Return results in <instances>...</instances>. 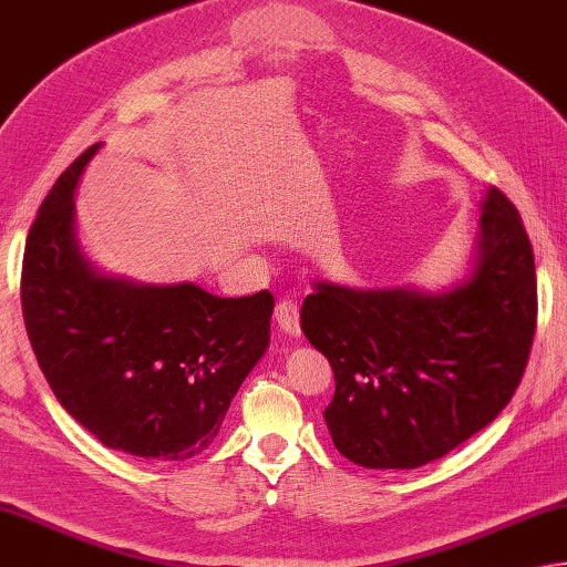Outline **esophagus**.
Returning a JSON list of instances; mask_svg holds the SVG:
<instances>
[{"mask_svg": "<svg viewBox=\"0 0 567 567\" xmlns=\"http://www.w3.org/2000/svg\"><path fill=\"white\" fill-rule=\"evenodd\" d=\"M274 318H276V322H279V328L286 334L298 338V334H300V316H298V306L293 303L291 298H284V300H279V303H276Z\"/></svg>", "mask_w": 567, "mask_h": 567, "instance_id": "1", "label": "esophagus"}]
</instances>
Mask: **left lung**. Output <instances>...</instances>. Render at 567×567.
<instances>
[{
  "instance_id": "obj_1",
  "label": "left lung",
  "mask_w": 567,
  "mask_h": 567,
  "mask_svg": "<svg viewBox=\"0 0 567 567\" xmlns=\"http://www.w3.org/2000/svg\"><path fill=\"white\" fill-rule=\"evenodd\" d=\"M467 274L443 291L316 281L300 308L328 357L334 447L369 470H415L480 433L512 401L536 330V264L499 188L480 203Z\"/></svg>"
}]
</instances>
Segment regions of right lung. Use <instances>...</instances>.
Here are the masks:
<instances>
[{"instance_id":"add662e5","label":"right lung","mask_w":567,"mask_h":567,"mask_svg":"<svg viewBox=\"0 0 567 567\" xmlns=\"http://www.w3.org/2000/svg\"><path fill=\"white\" fill-rule=\"evenodd\" d=\"M100 144L39 207L21 267V310L55 399L102 445L188 460L215 441L241 381L269 348L274 296L219 298L190 281L102 274L78 245L75 188Z\"/></svg>"}]
</instances>
